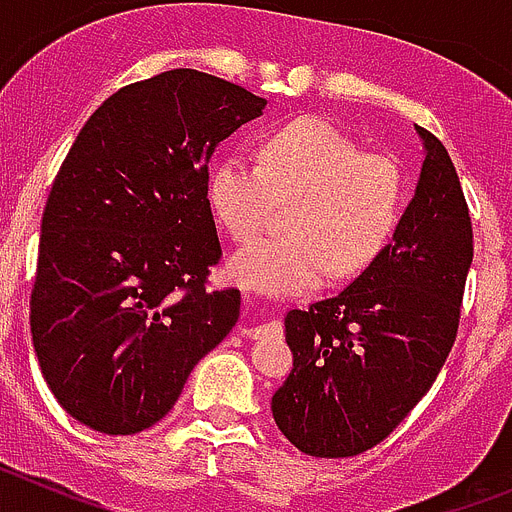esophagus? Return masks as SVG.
<instances>
[{
	"instance_id": "34e87169",
	"label": "esophagus",
	"mask_w": 512,
	"mask_h": 512,
	"mask_svg": "<svg viewBox=\"0 0 512 512\" xmlns=\"http://www.w3.org/2000/svg\"><path fill=\"white\" fill-rule=\"evenodd\" d=\"M266 328H261V325H256V328H243L241 330V336H246V338H259L261 333H264Z\"/></svg>"
}]
</instances>
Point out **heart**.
Here are the masks:
<instances>
[{"label":"heart","instance_id":"heart-1","mask_svg":"<svg viewBox=\"0 0 512 512\" xmlns=\"http://www.w3.org/2000/svg\"><path fill=\"white\" fill-rule=\"evenodd\" d=\"M210 202L235 241L259 233L274 202L284 212V235L248 243L228 264V277L264 295H302L328 271L359 274L395 233L405 202L400 166L364 153L354 138L320 120L300 117L264 135L259 164L225 156L210 174Z\"/></svg>","mask_w":512,"mask_h":512}]
</instances>
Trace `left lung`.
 Instances as JSON below:
<instances>
[{
  "label": "left lung",
  "instance_id": "1",
  "mask_svg": "<svg viewBox=\"0 0 512 512\" xmlns=\"http://www.w3.org/2000/svg\"><path fill=\"white\" fill-rule=\"evenodd\" d=\"M418 135L425 161L392 243L336 297L284 318L295 369L271 413L302 454L343 459L384 441L456 341L472 217L449 151L425 128Z\"/></svg>",
  "mask_w": 512,
  "mask_h": 512
}]
</instances>
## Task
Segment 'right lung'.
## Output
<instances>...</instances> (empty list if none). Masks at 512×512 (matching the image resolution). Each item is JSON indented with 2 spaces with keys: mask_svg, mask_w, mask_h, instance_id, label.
Masks as SVG:
<instances>
[{
  "mask_svg": "<svg viewBox=\"0 0 512 512\" xmlns=\"http://www.w3.org/2000/svg\"><path fill=\"white\" fill-rule=\"evenodd\" d=\"M266 99L174 69L104 99L56 174L40 225L30 333L61 408L107 436L164 418L241 315L207 182L220 140Z\"/></svg>",
  "mask_w": 512,
  "mask_h": 512,
  "instance_id": "1",
  "label": "right lung"
}]
</instances>
